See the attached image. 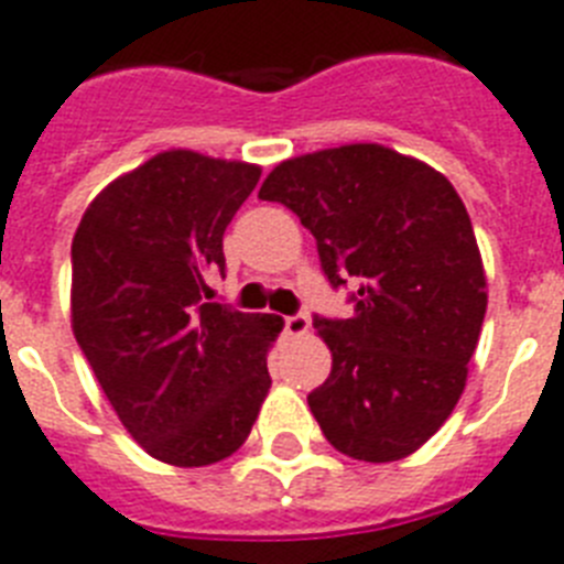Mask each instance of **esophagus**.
I'll use <instances>...</instances> for the list:
<instances>
[{
	"label": "esophagus",
	"instance_id": "34e87169",
	"mask_svg": "<svg viewBox=\"0 0 564 564\" xmlns=\"http://www.w3.org/2000/svg\"><path fill=\"white\" fill-rule=\"evenodd\" d=\"M283 329L290 335H306L310 333V318L306 315H286L283 318Z\"/></svg>",
	"mask_w": 564,
	"mask_h": 564
}]
</instances>
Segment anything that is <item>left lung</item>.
<instances>
[{"mask_svg": "<svg viewBox=\"0 0 564 564\" xmlns=\"http://www.w3.org/2000/svg\"><path fill=\"white\" fill-rule=\"evenodd\" d=\"M260 200L301 217L352 315L315 318L333 372L310 392L326 442L358 462H399L451 419L479 344L487 278L465 203L442 172L378 143L283 160Z\"/></svg>", "mask_w": 564, "mask_h": 564, "instance_id": "8db88e82", "label": "left lung"}]
</instances>
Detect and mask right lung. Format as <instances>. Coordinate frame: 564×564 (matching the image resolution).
Instances as JSON below:
<instances>
[{
  "instance_id": "add662e5",
  "label": "right lung",
  "mask_w": 564,
  "mask_h": 564,
  "mask_svg": "<svg viewBox=\"0 0 564 564\" xmlns=\"http://www.w3.org/2000/svg\"><path fill=\"white\" fill-rule=\"evenodd\" d=\"M260 165L160 151L108 183L70 243V329L99 387L149 456L224 462L249 438L272 378L274 315L212 304L224 231Z\"/></svg>"
}]
</instances>
